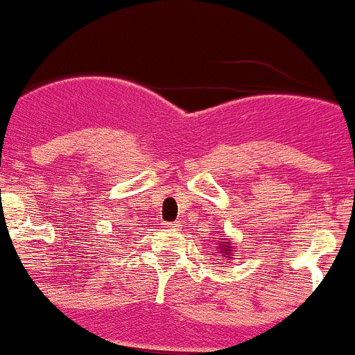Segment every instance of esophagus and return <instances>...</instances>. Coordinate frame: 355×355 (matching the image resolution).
<instances>
[{"mask_svg":"<svg viewBox=\"0 0 355 355\" xmlns=\"http://www.w3.org/2000/svg\"><path fill=\"white\" fill-rule=\"evenodd\" d=\"M165 227H167V229H175V227H178V223H167V225H165Z\"/></svg>","mask_w":355,"mask_h":355,"instance_id":"1","label":"esophagus"}]
</instances>
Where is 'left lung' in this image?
<instances>
[{
    "mask_svg": "<svg viewBox=\"0 0 355 355\" xmlns=\"http://www.w3.org/2000/svg\"><path fill=\"white\" fill-rule=\"evenodd\" d=\"M218 255H220V259H232V253H234V246H232V239H230V237H227V236H223L222 237V241L218 243Z\"/></svg>",
    "mask_w": 355,
    "mask_h": 355,
    "instance_id": "obj_1",
    "label": "left lung"
}]
</instances>
